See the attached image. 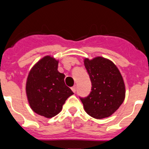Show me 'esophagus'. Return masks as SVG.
Returning <instances> with one entry per match:
<instances>
[{
    "label": "esophagus",
    "instance_id": "34e87169",
    "mask_svg": "<svg viewBox=\"0 0 149 149\" xmlns=\"http://www.w3.org/2000/svg\"><path fill=\"white\" fill-rule=\"evenodd\" d=\"M72 90L73 91L74 93H75V92H76V86H72Z\"/></svg>",
    "mask_w": 149,
    "mask_h": 149
}]
</instances>
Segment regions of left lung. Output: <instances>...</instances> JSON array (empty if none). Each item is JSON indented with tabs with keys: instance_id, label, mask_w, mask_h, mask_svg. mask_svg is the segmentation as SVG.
<instances>
[{
	"instance_id": "1",
	"label": "left lung",
	"mask_w": 149,
	"mask_h": 149,
	"mask_svg": "<svg viewBox=\"0 0 149 149\" xmlns=\"http://www.w3.org/2000/svg\"><path fill=\"white\" fill-rule=\"evenodd\" d=\"M84 65L92 83L86 97H80L85 111L95 119L106 118L116 111L125 95L123 78L114 63L98 56L85 59Z\"/></svg>"
}]
</instances>
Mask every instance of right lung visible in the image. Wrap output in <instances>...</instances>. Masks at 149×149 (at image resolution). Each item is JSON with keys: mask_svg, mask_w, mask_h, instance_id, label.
I'll return each mask as SVG.
<instances>
[{"mask_svg": "<svg viewBox=\"0 0 149 149\" xmlns=\"http://www.w3.org/2000/svg\"><path fill=\"white\" fill-rule=\"evenodd\" d=\"M57 68L58 61L45 56L34 65L27 77L26 93L30 107L46 118L57 115L67 98L74 94L65 84V74Z\"/></svg>", "mask_w": 149, "mask_h": 149, "instance_id": "right-lung-1", "label": "right lung"}]
</instances>
